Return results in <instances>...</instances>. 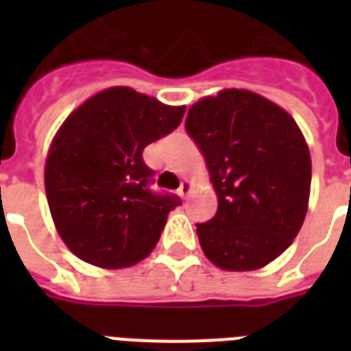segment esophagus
Masks as SVG:
<instances>
[{
	"mask_svg": "<svg viewBox=\"0 0 351 351\" xmlns=\"http://www.w3.org/2000/svg\"><path fill=\"white\" fill-rule=\"evenodd\" d=\"M189 193H191V182L184 180L180 184V187H178V195H180V197L184 198V200H186Z\"/></svg>",
	"mask_w": 351,
	"mask_h": 351,
	"instance_id": "esophagus-1",
	"label": "esophagus"
}]
</instances>
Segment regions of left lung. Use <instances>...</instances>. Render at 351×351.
Segmentation results:
<instances>
[{"label": "left lung", "mask_w": 351, "mask_h": 351, "mask_svg": "<svg viewBox=\"0 0 351 351\" xmlns=\"http://www.w3.org/2000/svg\"><path fill=\"white\" fill-rule=\"evenodd\" d=\"M186 131L219 197L217 215L197 224L206 256L228 271L275 261L308 211L311 158L299 125L251 90L226 89L189 109Z\"/></svg>", "instance_id": "left-lung-1"}]
</instances>
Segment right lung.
<instances>
[{
	"label": "right lung",
	"instance_id": "obj_1",
	"mask_svg": "<svg viewBox=\"0 0 351 351\" xmlns=\"http://www.w3.org/2000/svg\"><path fill=\"white\" fill-rule=\"evenodd\" d=\"M184 112L112 87L63 121L47 156L45 191L58 233L78 258L118 269L153 251L180 198L151 189L154 171L142 153L175 131Z\"/></svg>",
	"mask_w": 351,
	"mask_h": 351
}]
</instances>
